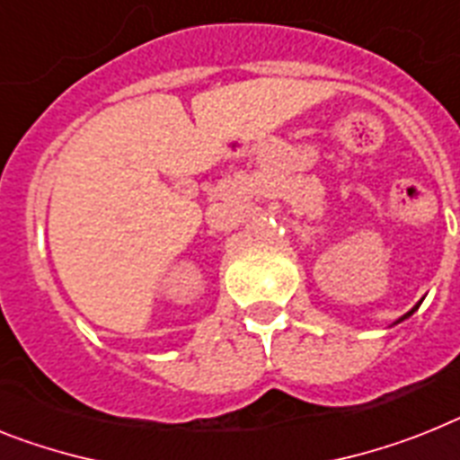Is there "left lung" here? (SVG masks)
Returning a JSON list of instances; mask_svg holds the SVG:
<instances>
[{"label": "left lung", "instance_id": "8db88e82", "mask_svg": "<svg viewBox=\"0 0 460 460\" xmlns=\"http://www.w3.org/2000/svg\"><path fill=\"white\" fill-rule=\"evenodd\" d=\"M416 308H419V304H416V306H414V308H411V311H409V314H407V315H411V314H414ZM407 315H404V318H407Z\"/></svg>", "mask_w": 460, "mask_h": 460}]
</instances>
